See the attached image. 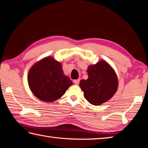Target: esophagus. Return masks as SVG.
<instances>
[{"mask_svg":"<svg viewBox=\"0 0 148 148\" xmlns=\"http://www.w3.org/2000/svg\"><path fill=\"white\" fill-rule=\"evenodd\" d=\"M79 82H80V80H79V79H76V80H74V83H75V85H79Z\"/></svg>","mask_w":148,"mask_h":148,"instance_id":"obj_1","label":"esophagus"}]
</instances>
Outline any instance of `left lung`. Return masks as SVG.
Here are the masks:
<instances>
[{
	"mask_svg": "<svg viewBox=\"0 0 148 148\" xmlns=\"http://www.w3.org/2000/svg\"><path fill=\"white\" fill-rule=\"evenodd\" d=\"M88 78L79 82L84 97L93 105H100L109 100L115 94L118 80L110 65L105 61H100L95 65L89 66Z\"/></svg>",
	"mask_w": 148,
	"mask_h": 148,
	"instance_id": "obj_1",
	"label": "left lung"
}]
</instances>
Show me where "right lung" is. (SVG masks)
Segmentation results:
<instances>
[{"label":"right lung","instance_id":"add662e5","mask_svg":"<svg viewBox=\"0 0 148 148\" xmlns=\"http://www.w3.org/2000/svg\"><path fill=\"white\" fill-rule=\"evenodd\" d=\"M27 80L33 94L46 102L59 99L72 85L70 78L63 74L61 63L52 57L45 58L32 66Z\"/></svg>","mask_w":148,"mask_h":148}]
</instances>
